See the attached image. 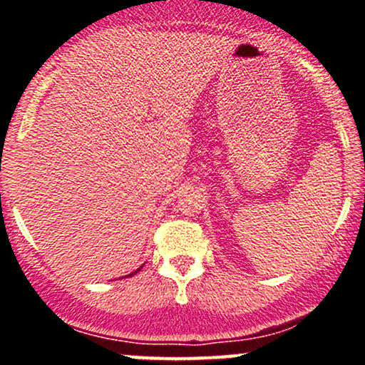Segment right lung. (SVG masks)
Here are the masks:
<instances>
[{"mask_svg":"<svg viewBox=\"0 0 365 365\" xmlns=\"http://www.w3.org/2000/svg\"><path fill=\"white\" fill-rule=\"evenodd\" d=\"M140 267H142V266H140ZM140 267H139V269H140ZM139 269H137V271H139ZM137 271H133V273H132V274H135V273H137ZM132 274H128V276H132Z\"/></svg>","mask_w":365,"mask_h":365,"instance_id":"add662e5","label":"right lung"}]
</instances>
